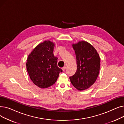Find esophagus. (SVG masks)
<instances>
[{
  "label": "esophagus",
  "mask_w": 124,
  "mask_h": 124,
  "mask_svg": "<svg viewBox=\"0 0 124 124\" xmlns=\"http://www.w3.org/2000/svg\"><path fill=\"white\" fill-rule=\"evenodd\" d=\"M66 69V66H64V67L62 68V70H63V71H65Z\"/></svg>",
  "instance_id": "1"
}]
</instances>
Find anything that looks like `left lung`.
<instances>
[{
  "label": "left lung",
  "instance_id": "8db88e82",
  "mask_svg": "<svg viewBox=\"0 0 124 124\" xmlns=\"http://www.w3.org/2000/svg\"><path fill=\"white\" fill-rule=\"evenodd\" d=\"M72 46L75 52L77 69L69 78L76 89L85 90L93 85L99 75L100 58L94 48L86 42H79Z\"/></svg>",
  "mask_w": 124,
  "mask_h": 124
}]
</instances>
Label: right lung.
Wrapping results in <instances>:
<instances>
[{
	"label": "right lung",
	"mask_w": 124,
	"mask_h": 124,
	"mask_svg": "<svg viewBox=\"0 0 124 124\" xmlns=\"http://www.w3.org/2000/svg\"><path fill=\"white\" fill-rule=\"evenodd\" d=\"M54 44L50 41L39 44L27 59V69L31 79L38 87L53 85L63 70L57 66L58 58L53 54Z\"/></svg>",
	"instance_id": "right-lung-1"
}]
</instances>
